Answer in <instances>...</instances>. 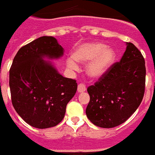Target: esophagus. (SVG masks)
<instances>
[{
	"label": "esophagus",
	"mask_w": 155,
	"mask_h": 155,
	"mask_svg": "<svg viewBox=\"0 0 155 155\" xmlns=\"http://www.w3.org/2000/svg\"><path fill=\"white\" fill-rule=\"evenodd\" d=\"M86 90V87L84 84H80L79 85H78V88H77V91L79 93H83Z\"/></svg>",
	"instance_id": "1"
}]
</instances>
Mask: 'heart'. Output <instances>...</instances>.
I'll list each match as a JSON object with an SVG mask.
<instances>
[{
	"label": "heart",
	"mask_w": 155,
	"mask_h": 155,
	"mask_svg": "<svg viewBox=\"0 0 155 155\" xmlns=\"http://www.w3.org/2000/svg\"><path fill=\"white\" fill-rule=\"evenodd\" d=\"M115 51L112 48H107L102 42L84 43L74 51L73 57L66 60V65L71 70H78V62L88 64L87 74L93 79H98L106 73L115 60Z\"/></svg>",
	"instance_id": "b5f03b06"
}]
</instances>
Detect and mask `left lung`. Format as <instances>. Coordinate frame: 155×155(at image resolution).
I'll return each mask as SVG.
<instances>
[{
  "instance_id": "left-lung-1",
  "label": "left lung",
  "mask_w": 155,
  "mask_h": 155,
  "mask_svg": "<svg viewBox=\"0 0 155 155\" xmlns=\"http://www.w3.org/2000/svg\"><path fill=\"white\" fill-rule=\"evenodd\" d=\"M145 74L141 52L127 42L121 61L87 89L90 100L85 113L89 121L103 128H113L127 121L143 99Z\"/></svg>"
}]
</instances>
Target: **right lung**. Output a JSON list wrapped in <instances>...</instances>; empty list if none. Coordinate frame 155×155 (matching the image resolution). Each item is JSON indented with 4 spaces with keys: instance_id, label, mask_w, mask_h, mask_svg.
Returning a JSON list of instances; mask_svg holds the SVG:
<instances>
[{
    "instance_id": "obj_1",
    "label": "right lung",
    "mask_w": 155,
    "mask_h": 155,
    "mask_svg": "<svg viewBox=\"0 0 155 155\" xmlns=\"http://www.w3.org/2000/svg\"><path fill=\"white\" fill-rule=\"evenodd\" d=\"M64 49L51 36L40 37L19 49L10 69L14 108L28 125L45 129L59 124L77 90L75 80L63 77L49 60Z\"/></svg>"
}]
</instances>
